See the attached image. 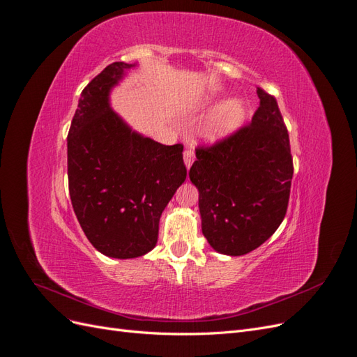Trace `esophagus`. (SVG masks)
<instances>
[{
    "label": "esophagus",
    "instance_id": "1",
    "mask_svg": "<svg viewBox=\"0 0 357 357\" xmlns=\"http://www.w3.org/2000/svg\"><path fill=\"white\" fill-rule=\"evenodd\" d=\"M193 161H195V152H193V149H185L184 151V162H185L187 169L191 167V164H193Z\"/></svg>",
    "mask_w": 357,
    "mask_h": 357
}]
</instances>
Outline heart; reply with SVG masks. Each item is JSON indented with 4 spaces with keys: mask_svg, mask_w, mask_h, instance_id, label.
Instances as JSON below:
<instances>
[{
    "mask_svg": "<svg viewBox=\"0 0 357 357\" xmlns=\"http://www.w3.org/2000/svg\"><path fill=\"white\" fill-rule=\"evenodd\" d=\"M215 102L214 96L206 98L200 107H211ZM248 107L243 99L234 98L218 105L204 125V137L208 140H220L231 135L243 125Z\"/></svg>",
    "mask_w": 357,
    "mask_h": 357,
    "instance_id": "obj_1",
    "label": "heart"
}]
</instances>
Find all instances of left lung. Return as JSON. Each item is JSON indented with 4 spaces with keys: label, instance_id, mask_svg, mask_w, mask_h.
<instances>
[{
    "label": "left lung",
    "instance_id": "1",
    "mask_svg": "<svg viewBox=\"0 0 357 357\" xmlns=\"http://www.w3.org/2000/svg\"><path fill=\"white\" fill-rule=\"evenodd\" d=\"M257 93L252 122L213 146H199L188 173L199 190L205 238L231 257L255 250L276 232L294 172L278 100L261 87Z\"/></svg>",
    "mask_w": 357,
    "mask_h": 357
}]
</instances>
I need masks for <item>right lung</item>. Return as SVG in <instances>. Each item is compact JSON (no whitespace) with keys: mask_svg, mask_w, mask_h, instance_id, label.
<instances>
[{"mask_svg":"<svg viewBox=\"0 0 357 357\" xmlns=\"http://www.w3.org/2000/svg\"><path fill=\"white\" fill-rule=\"evenodd\" d=\"M135 65H108L81 91L68 134L69 195L87 240L105 257L151 252L160 217L187 178L181 143L166 146L132 131L108 95Z\"/></svg>","mask_w":357,"mask_h":357,"instance_id":"obj_1","label":"right lung"}]
</instances>
